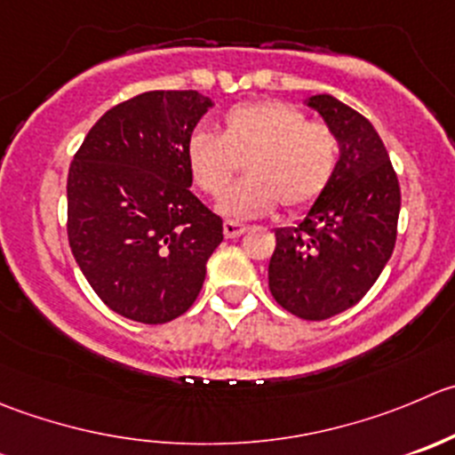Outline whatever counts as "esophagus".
Wrapping results in <instances>:
<instances>
[{
  "label": "esophagus",
  "mask_w": 455,
  "mask_h": 455,
  "mask_svg": "<svg viewBox=\"0 0 455 455\" xmlns=\"http://www.w3.org/2000/svg\"><path fill=\"white\" fill-rule=\"evenodd\" d=\"M246 231L244 224H237V222H224V235L228 237V240H233V237H240L242 233Z\"/></svg>",
  "instance_id": "obj_1"
}]
</instances>
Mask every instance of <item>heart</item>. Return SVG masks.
<instances>
[{
    "mask_svg": "<svg viewBox=\"0 0 455 455\" xmlns=\"http://www.w3.org/2000/svg\"><path fill=\"white\" fill-rule=\"evenodd\" d=\"M338 153L326 126L311 124L295 106L264 100L233 106L220 135L196 131L187 164L196 187L218 197L246 164L245 182L223 192L215 209L228 220H251L271 213L277 202L289 211L313 204L333 178Z\"/></svg>",
    "mask_w": 455,
    "mask_h": 455,
    "instance_id": "b5f03b06",
    "label": "heart"
}]
</instances>
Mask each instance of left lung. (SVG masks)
<instances>
[{
  "label": "left lung",
  "mask_w": 455,
  "mask_h": 455,
  "mask_svg": "<svg viewBox=\"0 0 455 455\" xmlns=\"http://www.w3.org/2000/svg\"><path fill=\"white\" fill-rule=\"evenodd\" d=\"M339 148L329 187L295 227L275 228L273 298L302 320H326L364 298L395 246L400 184L371 122L333 95L304 100Z\"/></svg>",
  "instance_id": "1"
}]
</instances>
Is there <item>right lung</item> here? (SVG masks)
I'll use <instances>...</instances> for the list:
<instances>
[{"instance_id":"obj_1","label":"right lung","mask_w":455,"mask_h":455,"mask_svg":"<svg viewBox=\"0 0 455 455\" xmlns=\"http://www.w3.org/2000/svg\"><path fill=\"white\" fill-rule=\"evenodd\" d=\"M213 106L197 91H148L106 110L68 169V242L101 302L164 324L191 308L222 220L191 193L187 142Z\"/></svg>"}]
</instances>
